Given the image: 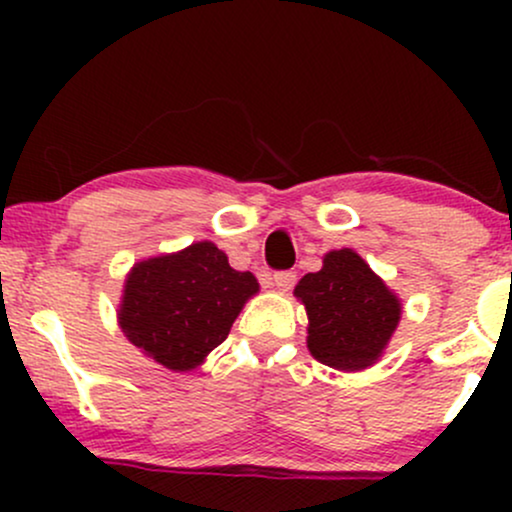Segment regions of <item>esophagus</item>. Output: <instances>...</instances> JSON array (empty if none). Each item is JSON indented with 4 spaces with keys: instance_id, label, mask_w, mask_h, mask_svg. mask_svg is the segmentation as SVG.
<instances>
[{
    "instance_id": "34e87169",
    "label": "esophagus",
    "mask_w": 512,
    "mask_h": 512,
    "mask_svg": "<svg viewBox=\"0 0 512 512\" xmlns=\"http://www.w3.org/2000/svg\"><path fill=\"white\" fill-rule=\"evenodd\" d=\"M296 284V272H276L274 274V286L279 291H291Z\"/></svg>"
}]
</instances>
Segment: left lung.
I'll list each match as a JSON object with an SVG mask.
<instances>
[{"label": "left lung", "instance_id": "8db88e82", "mask_svg": "<svg viewBox=\"0 0 512 512\" xmlns=\"http://www.w3.org/2000/svg\"><path fill=\"white\" fill-rule=\"evenodd\" d=\"M308 315V351L337 370H363L380 361L402 320V301L356 250H330L320 272L293 289Z\"/></svg>", "mask_w": 512, "mask_h": 512}]
</instances>
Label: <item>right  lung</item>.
Wrapping results in <instances>:
<instances>
[{
	"label": "right lung",
	"mask_w": 512,
	"mask_h": 512,
	"mask_svg": "<svg viewBox=\"0 0 512 512\" xmlns=\"http://www.w3.org/2000/svg\"><path fill=\"white\" fill-rule=\"evenodd\" d=\"M257 291L255 274L236 272L226 252L211 240H199L129 269L117 325L158 366L187 373L228 337Z\"/></svg>",
	"instance_id": "right-lung-1"
}]
</instances>
